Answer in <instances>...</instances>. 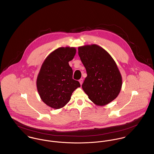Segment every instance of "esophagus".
<instances>
[{
    "label": "esophagus",
    "instance_id": "34e87169",
    "mask_svg": "<svg viewBox=\"0 0 154 154\" xmlns=\"http://www.w3.org/2000/svg\"><path fill=\"white\" fill-rule=\"evenodd\" d=\"M79 82H80L81 85H82V83H83V79H80L79 80Z\"/></svg>",
    "mask_w": 154,
    "mask_h": 154
}]
</instances>
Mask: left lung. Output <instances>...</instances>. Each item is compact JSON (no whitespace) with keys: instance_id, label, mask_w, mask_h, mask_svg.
I'll return each instance as SVG.
<instances>
[{"instance_id":"1","label":"left lung","mask_w":154,"mask_h":154,"mask_svg":"<svg viewBox=\"0 0 154 154\" xmlns=\"http://www.w3.org/2000/svg\"><path fill=\"white\" fill-rule=\"evenodd\" d=\"M78 54L87 73L83 90L95 104H108L117 98L122 86V75L115 61L96 44L79 47Z\"/></svg>"}]
</instances>
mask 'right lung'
I'll list each match as a JSON object with an SVG mask.
<instances>
[{"instance_id":"add662e5","label":"right lung","mask_w":154,"mask_h":154,"mask_svg":"<svg viewBox=\"0 0 154 154\" xmlns=\"http://www.w3.org/2000/svg\"><path fill=\"white\" fill-rule=\"evenodd\" d=\"M76 50L75 47H60L45 59L37 79L39 95L48 106L59 109L70 101L73 92L81 87L72 78L73 70L69 65Z\"/></svg>"}]
</instances>
